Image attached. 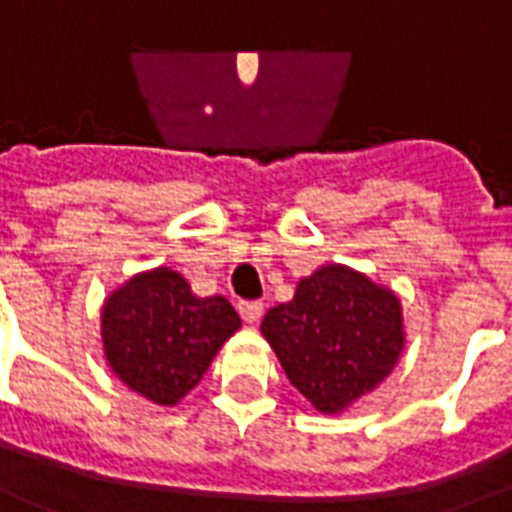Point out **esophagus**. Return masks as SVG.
I'll list each match as a JSON object with an SVG mask.
<instances>
[{"mask_svg": "<svg viewBox=\"0 0 512 512\" xmlns=\"http://www.w3.org/2000/svg\"><path fill=\"white\" fill-rule=\"evenodd\" d=\"M239 314L247 325H255V322H260V317H263V303H260V300H241Z\"/></svg>", "mask_w": 512, "mask_h": 512, "instance_id": "34e87169", "label": "esophagus"}]
</instances>
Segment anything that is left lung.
<instances>
[{
  "label": "left lung",
  "mask_w": 512,
  "mask_h": 512,
  "mask_svg": "<svg viewBox=\"0 0 512 512\" xmlns=\"http://www.w3.org/2000/svg\"><path fill=\"white\" fill-rule=\"evenodd\" d=\"M260 330L290 384L322 413L343 411L381 384L403 349L400 300L343 265L303 279Z\"/></svg>",
  "instance_id": "1"
}]
</instances>
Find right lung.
<instances>
[{
	"mask_svg": "<svg viewBox=\"0 0 512 512\" xmlns=\"http://www.w3.org/2000/svg\"><path fill=\"white\" fill-rule=\"evenodd\" d=\"M239 327L228 300L195 298L190 284L169 268L134 276L101 311L109 368L158 405L182 400Z\"/></svg>",
	"mask_w": 512,
	"mask_h": 512,
	"instance_id": "right-lung-1",
	"label": "right lung"
}]
</instances>
